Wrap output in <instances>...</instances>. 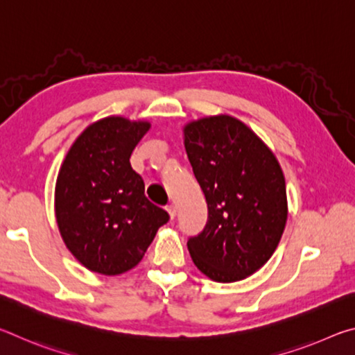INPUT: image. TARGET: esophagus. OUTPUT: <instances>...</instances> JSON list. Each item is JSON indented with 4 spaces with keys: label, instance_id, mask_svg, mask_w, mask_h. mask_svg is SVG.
Here are the masks:
<instances>
[{
    "label": "esophagus",
    "instance_id": "34e87169",
    "mask_svg": "<svg viewBox=\"0 0 355 355\" xmlns=\"http://www.w3.org/2000/svg\"><path fill=\"white\" fill-rule=\"evenodd\" d=\"M167 213H169L171 219H175V216H177V207H175V205H169V207H167Z\"/></svg>",
    "mask_w": 355,
    "mask_h": 355
}]
</instances>
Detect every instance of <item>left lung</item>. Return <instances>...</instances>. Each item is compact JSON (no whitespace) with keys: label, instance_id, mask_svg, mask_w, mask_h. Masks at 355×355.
Returning a JSON list of instances; mask_svg holds the SVG:
<instances>
[{"label":"left lung","instance_id":"obj_1","mask_svg":"<svg viewBox=\"0 0 355 355\" xmlns=\"http://www.w3.org/2000/svg\"><path fill=\"white\" fill-rule=\"evenodd\" d=\"M184 148L208 205L205 227L188 239L192 261L220 284L249 277L272 257L285 230L286 186L279 161L230 116L186 125Z\"/></svg>","mask_w":355,"mask_h":355}]
</instances>
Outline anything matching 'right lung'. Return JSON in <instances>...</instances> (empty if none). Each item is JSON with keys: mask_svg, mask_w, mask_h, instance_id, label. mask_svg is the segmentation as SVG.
Here are the masks:
<instances>
[{"mask_svg": "<svg viewBox=\"0 0 355 355\" xmlns=\"http://www.w3.org/2000/svg\"><path fill=\"white\" fill-rule=\"evenodd\" d=\"M148 128V122L101 119L78 136L59 171V232L76 260L94 272L130 271L169 220V213L144 194V180L130 164Z\"/></svg>", "mask_w": 355, "mask_h": 355, "instance_id": "add662e5", "label": "right lung"}]
</instances>
